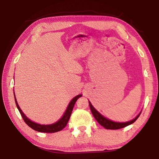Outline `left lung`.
I'll list each match as a JSON object with an SVG mask.
<instances>
[{
  "instance_id": "1",
  "label": "left lung",
  "mask_w": 159,
  "mask_h": 159,
  "mask_svg": "<svg viewBox=\"0 0 159 159\" xmlns=\"http://www.w3.org/2000/svg\"><path fill=\"white\" fill-rule=\"evenodd\" d=\"M89 105H90L91 112H92L93 116L95 117L97 121H98L102 126H103L104 128L109 129V130H117V129L125 128L126 126L130 125L135 121L141 114L140 112L135 118H134V119L130 120V121L125 122V123H117V122H114L112 121V120L107 119V118H106L105 117H104L103 116H102L95 108H94L90 102H89Z\"/></svg>"
}]
</instances>
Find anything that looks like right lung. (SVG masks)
<instances>
[{"instance_id":"obj_1","label":"right lung","mask_w":159,"mask_h":159,"mask_svg":"<svg viewBox=\"0 0 159 159\" xmlns=\"http://www.w3.org/2000/svg\"><path fill=\"white\" fill-rule=\"evenodd\" d=\"M82 96V95H79L75 97L74 98L71 99V101L70 102V103L69 104L68 107L66 110L65 113L62 117H61L60 120H58L57 122H56L53 124L51 125H41V124H38V123H34L33 121H31L30 119L26 116L25 114L21 111V109L19 107L17 100H16V98L15 97V103H16V106H17V109L20 111V114L22 117L23 120H25V122L27 124L29 127L31 128L33 130L38 131V132H41V133H56V132L60 131L62 130L63 128L66 127V125L68 123V121L70 118V116H71L72 111H73L74 104L76 103V102L78 99Z\"/></svg>"}]
</instances>
